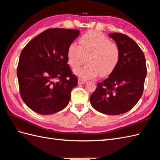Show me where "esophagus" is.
Instances as JSON below:
<instances>
[{"instance_id": "obj_1", "label": "esophagus", "mask_w": 160, "mask_h": 160, "mask_svg": "<svg viewBox=\"0 0 160 160\" xmlns=\"http://www.w3.org/2000/svg\"><path fill=\"white\" fill-rule=\"evenodd\" d=\"M86 82H87V81L85 80L81 79V78H79V79H78V84H84Z\"/></svg>"}]
</instances>
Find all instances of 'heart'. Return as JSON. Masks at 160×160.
Listing matches in <instances>:
<instances>
[{"mask_svg":"<svg viewBox=\"0 0 160 160\" xmlns=\"http://www.w3.org/2000/svg\"><path fill=\"white\" fill-rule=\"evenodd\" d=\"M80 47L72 43L68 47L67 59L72 68L80 67L85 62L87 64L78 68L74 72L84 78H92L100 73L106 77L113 72L120 59V49L117 44L97 31H89L81 37Z\"/></svg>","mask_w":160,"mask_h":160,"instance_id":"obj_1","label":"heart"}]
</instances>
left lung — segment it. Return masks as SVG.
I'll return each mask as SVG.
<instances>
[{
  "mask_svg": "<svg viewBox=\"0 0 160 160\" xmlns=\"http://www.w3.org/2000/svg\"><path fill=\"white\" fill-rule=\"evenodd\" d=\"M108 36L120 49V59L108 78L97 84L90 102L100 113L114 115L130 111L140 99L147 69L144 54L133 40L121 33Z\"/></svg>",
  "mask_w": 160,
  "mask_h": 160,
  "instance_id": "1",
  "label": "left lung"
}]
</instances>
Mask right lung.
<instances>
[{"label":"right lung","mask_w":160,"mask_h":160,"mask_svg":"<svg viewBox=\"0 0 160 160\" xmlns=\"http://www.w3.org/2000/svg\"><path fill=\"white\" fill-rule=\"evenodd\" d=\"M80 35L77 29H48L30 40L17 67L20 96L36 113H57L69 104L78 78L67 64V49Z\"/></svg>","instance_id":"right-lung-1"}]
</instances>
